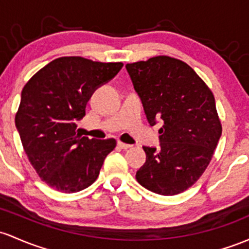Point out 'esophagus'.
Wrapping results in <instances>:
<instances>
[{"instance_id": "esophagus-1", "label": "esophagus", "mask_w": 249, "mask_h": 249, "mask_svg": "<svg viewBox=\"0 0 249 249\" xmlns=\"http://www.w3.org/2000/svg\"><path fill=\"white\" fill-rule=\"evenodd\" d=\"M117 145H118L120 149H124V150H126V149H130L131 146L132 145H130V144H126V143H123V142H118V143H117Z\"/></svg>"}]
</instances>
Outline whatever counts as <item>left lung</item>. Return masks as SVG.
<instances>
[{
    "label": "left lung",
    "instance_id": "8db88e82",
    "mask_svg": "<svg viewBox=\"0 0 249 249\" xmlns=\"http://www.w3.org/2000/svg\"><path fill=\"white\" fill-rule=\"evenodd\" d=\"M125 67L149 124L163 123L160 147L143 146L146 160L136 178L160 195L182 193L204 173L222 133L214 95L189 65L170 56Z\"/></svg>",
    "mask_w": 249,
    "mask_h": 249
}]
</instances>
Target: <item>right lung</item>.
I'll list each match as a JSON object with an SVG mask.
<instances>
[{
  "instance_id": "add662e5",
  "label": "right lung",
  "mask_w": 249,
  "mask_h": 249,
  "mask_svg": "<svg viewBox=\"0 0 249 249\" xmlns=\"http://www.w3.org/2000/svg\"><path fill=\"white\" fill-rule=\"evenodd\" d=\"M122 62L64 56L24 85L15 116L24 152L40 178L62 193L80 191L97 179L116 139H89L75 132L95 89L122 70Z\"/></svg>"
}]
</instances>
